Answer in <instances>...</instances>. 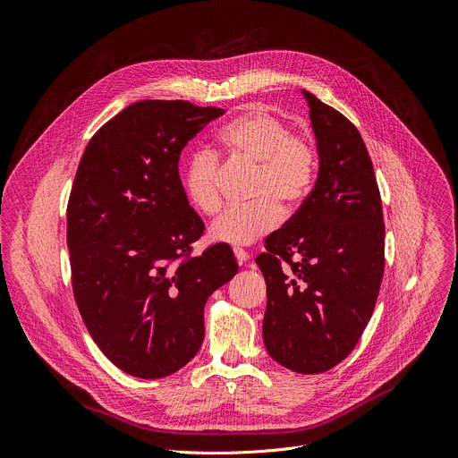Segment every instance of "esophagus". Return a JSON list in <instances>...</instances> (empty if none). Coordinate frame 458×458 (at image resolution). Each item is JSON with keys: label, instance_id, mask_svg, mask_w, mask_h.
I'll return each mask as SVG.
<instances>
[{"label": "esophagus", "instance_id": "esophagus-1", "mask_svg": "<svg viewBox=\"0 0 458 458\" xmlns=\"http://www.w3.org/2000/svg\"><path fill=\"white\" fill-rule=\"evenodd\" d=\"M234 258L240 265H243L247 259H249V252L243 250V249H234Z\"/></svg>", "mask_w": 458, "mask_h": 458}]
</instances>
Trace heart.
<instances>
[{
    "label": "heart",
    "mask_w": 458,
    "mask_h": 458,
    "mask_svg": "<svg viewBox=\"0 0 458 458\" xmlns=\"http://www.w3.org/2000/svg\"><path fill=\"white\" fill-rule=\"evenodd\" d=\"M216 140L231 162L254 165L250 197L256 200L225 209L213 222L209 236L236 247L250 245L278 227V201L293 209L310 195L318 174V149L310 137L291 131L285 121L261 108L222 126ZM182 188L199 213L215 215L222 206L216 157L208 151L193 153L182 174Z\"/></svg>",
    "instance_id": "b5f03b06"
}]
</instances>
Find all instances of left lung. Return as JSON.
Instances as JSON below:
<instances>
[{"label": "left lung", "instance_id": "obj_1", "mask_svg": "<svg viewBox=\"0 0 458 458\" xmlns=\"http://www.w3.org/2000/svg\"><path fill=\"white\" fill-rule=\"evenodd\" d=\"M305 98L319 174L294 216L267 236L256 263L267 284L268 355L293 372L323 374L355 348L374 314L385 274V220L359 130L310 91Z\"/></svg>", "mask_w": 458, "mask_h": 458}]
</instances>
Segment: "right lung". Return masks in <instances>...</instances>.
<instances>
[{"mask_svg": "<svg viewBox=\"0 0 458 458\" xmlns=\"http://www.w3.org/2000/svg\"><path fill=\"white\" fill-rule=\"evenodd\" d=\"M224 112L139 101L81 157L66 208L72 291L89 335L133 377L171 376L197 355L204 305L238 272L227 243L193 254L204 222L178 176L180 151Z\"/></svg>", "mask_w": 458, "mask_h": 458, "instance_id": "obj_1", "label": "right lung"}]
</instances>
